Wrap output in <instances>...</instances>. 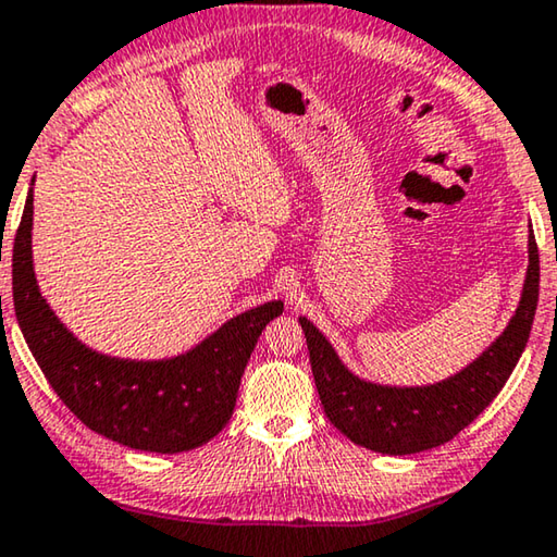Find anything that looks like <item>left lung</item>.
<instances>
[{
    "mask_svg": "<svg viewBox=\"0 0 557 557\" xmlns=\"http://www.w3.org/2000/svg\"><path fill=\"white\" fill-rule=\"evenodd\" d=\"M528 246L525 288L510 326L475 363L435 386L386 388L356 379L338 361L323 333L301 319L313 381L329 421L356 446L391 456L443 446L473 423L506 386L533 326L541 286V259L533 234Z\"/></svg>",
    "mask_w": 557,
    "mask_h": 557,
    "instance_id": "1",
    "label": "left lung"
}]
</instances>
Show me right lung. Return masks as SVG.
<instances>
[{
    "instance_id": "1",
    "label": "right lung",
    "mask_w": 557,
    "mask_h": 557,
    "mask_svg": "<svg viewBox=\"0 0 557 557\" xmlns=\"http://www.w3.org/2000/svg\"><path fill=\"white\" fill-rule=\"evenodd\" d=\"M12 294L24 341L62 404L94 433L151 453L199 448L228 423L256 341L284 311L281 301L251 308L171 361H122L89 350L59 323L37 288L32 191L14 234Z\"/></svg>"
}]
</instances>
